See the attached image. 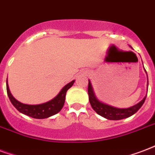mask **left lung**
Returning <instances> with one entry per match:
<instances>
[{"label":"left lung","instance_id":"left-lung-1","mask_svg":"<svg viewBox=\"0 0 155 155\" xmlns=\"http://www.w3.org/2000/svg\"><path fill=\"white\" fill-rule=\"evenodd\" d=\"M147 80H148V76H147ZM147 85H148V84H147ZM88 97H89V102H90L93 109L99 115H101V116L110 120H120L132 116L133 114H135L136 112H137L138 110L142 106L146 98V97L140 102H138L137 104H136V105L131 106V107H128V108H124V109L122 108L121 109V108H116V107H114V106H110V105H107V104L103 103V102L99 101L95 96V93H94V91H93V86H92L90 80H88Z\"/></svg>","mask_w":155,"mask_h":155}]
</instances>
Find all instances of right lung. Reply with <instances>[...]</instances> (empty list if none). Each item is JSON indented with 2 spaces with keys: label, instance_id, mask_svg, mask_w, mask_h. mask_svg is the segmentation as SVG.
<instances>
[{
  "label": "right lung",
  "instance_id": "right-lung-1",
  "mask_svg": "<svg viewBox=\"0 0 155 155\" xmlns=\"http://www.w3.org/2000/svg\"><path fill=\"white\" fill-rule=\"evenodd\" d=\"M74 83H75V80H72L71 82L66 84L61 89L58 94L52 100L45 103L38 104V105L23 104L16 100L9 91L8 80H6L7 94L13 106L22 114L28 115L34 119H46V118H49L52 115L58 114L62 109L65 103V98H66L67 90L73 85Z\"/></svg>",
  "mask_w": 155,
  "mask_h": 155
}]
</instances>
